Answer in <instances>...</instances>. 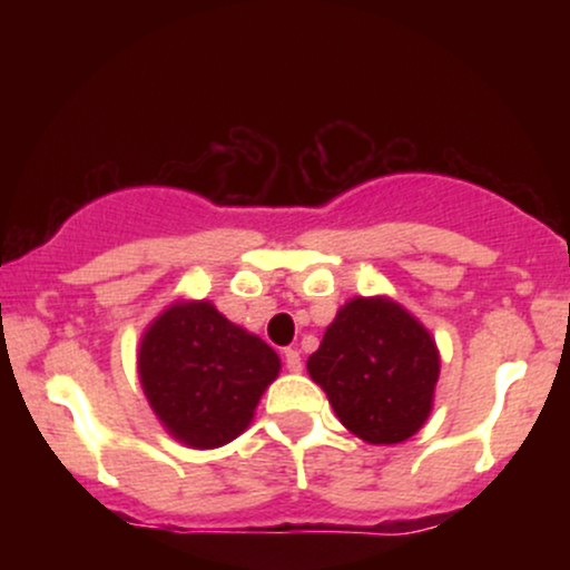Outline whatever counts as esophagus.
Returning <instances> with one entry per match:
<instances>
[{"mask_svg":"<svg viewBox=\"0 0 570 570\" xmlns=\"http://www.w3.org/2000/svg\"><path fill=\"white\" fill-rule=\"evenodd\" d=\"M284 362H286V370H289V372L303 370V358H299L297 348H286L284 351Z\"/></svg>","mask_w":570,"mask_h":570,"instance_id":"esophagus-1","label":"esophagus"}]
</instances>
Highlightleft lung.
Here are the masks:
<instances>
[{"label": "left lung", "instance_id": "obj_1", "mask_svg": "<svg viewBox=\"0 0 570 570\" xmlns=\"http://www.w3.org/2000/svg\"><path fill=\"white\" fill-rule=\"evenodd\" d=\"M307 375L351 434L370 444H399L429 421L440 348L396 299L353 297L307 358Z\"/></svg>", "mask_w": 570, "mask_h": 570}]
</instances>
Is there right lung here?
<instances>
[{
	"instance_id": "1",
	"label": "right lung",
	"mask_w": 570,
	"mask_h": 570,
	"mask_svg": "<svg viewBox=\"0 0 570 570\" xmlns=\"http://www.w3.org/2000/svg\"><path fill=\"white\" fill-rule=\"evenodd\" d=\"M136 367L163 429L187 448L212 450L248 429L281 358L208 299H176L144 330Z\"/></svg>"
}]
</instances>
